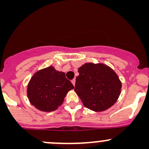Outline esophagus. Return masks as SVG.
Returning a JSON list of instances; mask_svg holds the SVG:
<instances>
[{"mask_svg": "<svg viewBox=\"0 0 149 149\" xmlns=\"http://www.w3.org/2000/svg\"><path fill=\"white\" fill-rule=\"evenodd\" d=\"M71 83H72V84L73 85V86H74L75 83H76V79H75V78H74V79H73L72 80H71Z\"/></svg>", "mask_w": 149, "mask_h": 149, "instance_id": "34e87169", "label": "esophagus"}]
</instances>
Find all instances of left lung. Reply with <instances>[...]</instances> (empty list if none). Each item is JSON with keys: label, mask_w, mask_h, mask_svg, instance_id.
Returning <instances> with one entry per match:
<instances>
[{"label": "left lung", "mask_w": 149, "mask_h": 149, "mask_svg": "<svg viewBox=\"0 0 149 149\" xmlns=\"http://www.w3.org/2000/svg\"><path fill=\"white\" fill-rule=\"evenodd\" d=\"M78 73L74 90L85 107L103 111L116 103L122 83L111 68L104 64L86 63L78 69Z\"/></svg>", "instance_id": "obj_1"}]
</instances>
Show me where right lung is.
Segmentation results:
<instances>
[{
	"label": "right lung",
	"mask_w": 149,
	"mask_h": 149,
	"mask_svg": "<svg viewBox=\"0 0 149 149\" xmlns=\"http://www.w3.org/2000/svg\"><path fill=\"white\" fill-rule=\"evenodd\" d=\"M73 88L64 72L50 66L34 73L27 87V96L37 109L50 112L60 107L67 92Z\"/></svg>",
	"instance_id": "add662e5"
}]
</instances>
